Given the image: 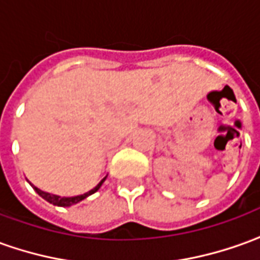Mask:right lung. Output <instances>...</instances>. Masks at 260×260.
<instances>
[{
	"label": "right lung",
	"instance_id": "right-lung-1",
	"mask_svg": "<svg viewBox=\"0 0 260 260\" xmlns=\"http://www.w3.org/2000/svg\"><path fill=\"white\" fill-rule=\"evenodd\" d=\"M105 179H107V177H104L103 180L100 181L99 184L94 187L92 190H90V191H87V193H84V194H81V196H76V197H60V196H54V194L46 193V191H42V190H39V188L35 186H34V188H35V191L39 194V196H41L42 199H45L46 201H48V203H50V204H53V206H57V207H70V206H73V204H77V203H80L81 200H84L86 197H88V196H91L92 193H95L100 187H101V184L104 183Z\"/></svg>",
	"mask_w": 260,
	"mask_h": 260
}]
</instances>
